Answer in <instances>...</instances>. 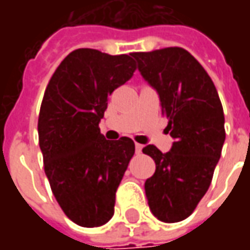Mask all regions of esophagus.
I'll return each mask as SVG.
<instances>
[{
    "label": "esophagus",
    "mask_w": 250,
    "mask_h": 250,
    "mask_svg": "<svg viewBox=\"0 0 250 250\" xmlns=\"http://www.w3.org/2000/svg\"><path fill=\"white\" fill-rule=\"evenodd\" d=\"M142 148H143V145H141V143H135V150L138 154H141Z\"/></svg>",
    "instance_id": "esophagus-1"
}]
</instances>
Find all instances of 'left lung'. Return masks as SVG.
<instances>
[{"label": "left lung", "mask_w": 250, "mask_h": 250, "mask_svg": "<svg viewBox=\"0 0 250 250\" xmlns=\"http://www.w3.org/2000/svg\"><path fill=\"white\" fill-rule=\"evenodd\" d=\"M131 56L159 95L174 139L165 154L154 145L143 148L157 166L145 184L148 206L159 221L179 222L193 213L211 184L225 142L222 104L208 72L184 48Z\"/></svg>", "instance_id": "8db88e82"}]
</instances>
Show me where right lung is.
I'll list each match as a JSON object with an SVG mask.
<instances>
[{
  "label": "right lung",
  "mask_w": 250,
  "mask_h": 250,
  "mask_svg": "<svg viewBox=\"0 0 250 250\" xmlns=\"http://www.w3.org/2000/svg\"><path fill=\"white\" fill-rule=\"evenodd\" d=\"M135 69L131 55L80 48L46 85L37 125L44 170L62 211L84 228L112 218L115 194L135 152L132 139L107 141L99 128L108 96Z\"/></svg>",
  "instance_id": "obj_1"
}]
</instances>
